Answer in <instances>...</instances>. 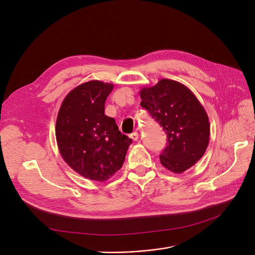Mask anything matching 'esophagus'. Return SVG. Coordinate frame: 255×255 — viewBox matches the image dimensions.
<instances>
[{
  "label": "esophagus",
  "instance_id": "obj_1",
  "mask_svg": "<svg viewBox=\"0 0 255 255\" xmlns=\"http://www.w3.org/2000/svg\"><path fill=\"white\" fill-rule=\"evenodd\" d=\"M130 137H131L133 140H134V141L138 140V138H139L138 132H133V133H131V134H130Z\"/></svg>",
  "mask_w": 255,
  "mask_h": 255
}]
</instances>
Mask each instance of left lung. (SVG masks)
I'll return each mask as SVG.
<instances>
[{"instance_id": "1", "label": "left lung", "mask_w": 255, "mask_h": 255, "mask_svg": "<svg viewBox=\"0 0 255 255\" xmlns=\"http://www.w3.org/2000/svg\"><path fill=\"white\" fill-rule=\"evenodd\" d=\"M140 105L162 127L167 141L160 154V162L168 170L181 173L195 164L209 144L208 116L184 85L161 79L140 91Z\"/></svg>"}]
</instances>
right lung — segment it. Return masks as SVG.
Returning a JSON list of instances; mask_svg holds the SVG:
<instances>
[{
	"label": "right lung",
	"instance_id": "right-lung-1",
	"mask_svg": "<svg viewBox=\"0 0 255 255\" xmlns=\"http://www.w3.org/2000/svg\"><path fill=\"white\" fill-rule=\"evenodd\" d=\"M113 88L98 80L78 86L66 96L57 118L56 137L63 159L80 176L94 181L115 175L132 142L115 120L104 115Z\"/></svg>",
	"mask_w": 255,
	"mask_h": 255
}]
</instances>
